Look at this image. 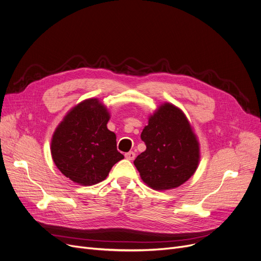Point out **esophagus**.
I'll return each mask as SVG.
<instances>
[{
    "label": "esophagus",
    "instance_id": "1",
    "mask_svg": "<svg viewBox=\"0 0 261 261\" xmlns=\"http://www.w3.org/2000/svg\"><path fill=\"white\" fill-rule=\"evenodd\" d=\"M125 158H126L127 160H129V161H133V160L135 159V153H134L133 151L127 152V153L125 154Z\"/></svg>",
    "mask_w": 261,
    "mask_h": 261
}]
</instances>
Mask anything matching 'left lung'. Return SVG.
Masks as SVG:
<instances>
[{
    "label": "left lung",
    "instance_id": "8db88e82",
    "mask_svg": "<svg viewBox=\"0 0 261 261\" xmlns=\"http://www.w3.org/2000/svg\"><path fill=\"white\" fill-rule=\"evenodd\" d=\"M146 150L134 161L142 180L154 190L181 186L196 172L200 146L181 109L165 102L149 116L141 134Z\"/></svg>",
    "mask_w": 261,
    "mask_h": 261
}]
</instances>
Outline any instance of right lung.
<instances>
[{
	"label": "right lung",
	"instance_id": "add662e5",
	"mask_svg": "<svg viewBox=\"0 0 261 261\" xmlns=\"http://www.w3.org/2000/svg\"><path fill=\"white\" fill-rule=\"evenodd\" d=\"M109 119L105 105L97 98H89L70 110L55 130L50 144L53 161L73 182L97 184L123 159L117 151L115 133L107 128Z\"/></svg>",
	"mask_w": 261,
	"mask_h": 261
}]
</instances>
